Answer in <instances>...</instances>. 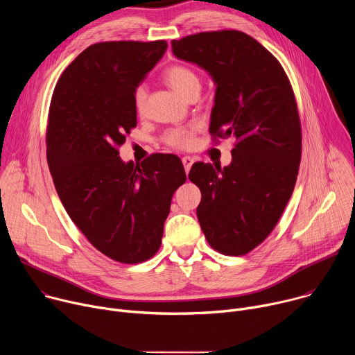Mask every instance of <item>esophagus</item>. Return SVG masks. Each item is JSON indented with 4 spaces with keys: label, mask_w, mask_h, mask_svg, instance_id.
<instances>
[{
    "label": "esophagus",
    "mask_w": 355,
    "mask_h": 355,
    "mask_svg": "<svg viewBox=\"0 0 355 355\" xmlns=\"http://www.w3.org/2000/svg\"><path fill=\"white\" fill-rule=\"evenodd\" d=\"M182 164H184V167H185V173L188 174V171L191 170V167H192V164H193V159H192L191 156H184V157H182Z\"/></svg>",
    "instance_id": "obj_1"
}]
</instances>
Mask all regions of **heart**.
Returning <instances> with one entry per match:
<instances>
[{
  "instance_id": "b5f03b06",
  "label": "heart",
  "mask_w": 355,
  "mask_h": 355,
  "mask_svg": "<svg viewBox=\"0 0 355 355\" xmlns=\"http://www.w3.org/2000/svg\"><path fill=\"white\" fill-rule=\"evenodd\" d=\"M164 80L170 85V88L177 92L182 98H188L189 95L198 92L200 89V81L198 74L185 66H171L164 73ZM146 88L140 85L135 92V107L137 111L143 110L146 101ZM195 128H175L166 133L164 141L177 148H188L193 141Z\"/></svg>"
}]
</instances>
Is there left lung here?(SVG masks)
<instances>
[{"label":"left lung","mask_w":355,"mask_h":355,"mask_svg":"<svg viewBox=\"0 0 355 355\" xmlns=\"http://www.w3.org/2000/svg\"><path fill=\"white\" fill-rule=\"evenodd\" d=\"M177 59L204 69L216 85L212 135L234 137L232 163H195L196 216L208 243L243 256L275 227L293 192L300 163V122L279 62L240 31L202 32L171 42Z\"/></svg>","instance_id":"left-lung-1"}]
</instances>
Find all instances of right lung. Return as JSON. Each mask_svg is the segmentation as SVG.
Masks as SVG:
<instances>
[{
	"instance_id": "obj_1",
	"label": "right lung",
	"mask_w": 355,
	"mask_h": 355,
	"mask_svg": "<svg viewBox=\"0 0 355 355\" xmlns=\"http://www.w3.org/2000/svg\"><path fill=\"white\" fill-rule=\"evenodd\" d=\"M166 50V40L91 44L50 103L46 156L62 204L96 250L125 264L156 254L171 198L187 180L174 155L135 166L118 151L136 126L135 92Z\"/></svg>"
}]
</instances>
